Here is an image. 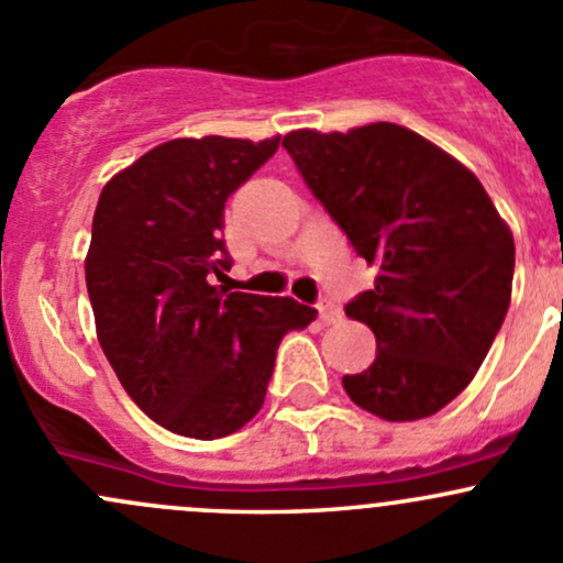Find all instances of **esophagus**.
<instances>
[{
  "label": "esophagus",
  "mask_w": 563,
  "mask_h": 563,
  "mask_svg": "<svg viewBox=\"0 0 563 563\" xmlns=\"http://www.w3.org/2000/svg\"><path fill=\"white\" fill-rule=\"evenodd\" d=\"M317 311H320L322 324H333V322L341 320V309L333 303V300H328V298H320V303H317Z\"/></svg>",
  "instance_id": "1"
}]
</instances>
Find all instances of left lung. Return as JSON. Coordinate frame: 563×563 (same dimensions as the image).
<instances>
[{"label":"left lung","mask_w":563,"mask_h":563,"mask_svg":"<svg viewBox=\"0 0 563 563\" xmlns=\"http://www.w3.org/2000/svg\"><path fill=\"white\" fill-rule=\"evenodd\" d=\"M306 187L376 265L344 306L376 335L344 390L390 422L437 415L474 379L509 309L515 241L472 170L407 126L284 135Z\"/></svg>","instance_id":"8db88e82"}]
</instances>
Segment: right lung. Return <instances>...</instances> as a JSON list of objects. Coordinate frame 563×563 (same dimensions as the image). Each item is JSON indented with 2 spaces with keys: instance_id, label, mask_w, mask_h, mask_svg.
<instances>
[{
  "instance_id": "add662e5",
  "label": "right lung",
  "mask_w": 563,
  "mask_h": 563,
  "mask_svg": "<svg viewBox=\"0 0 563 563\" xmlns=\"http://www.w3.org/2000/svg\"><path fill=\"white\" fill-rule=\"evenodd\" d=\"M279 137H178L102 189L86 254V289L108 363L154 422L222 439L265 401L276 350L317 309L213 287L230 271L224 202L271 159Z\"/></svg>"
}]
</instances>
